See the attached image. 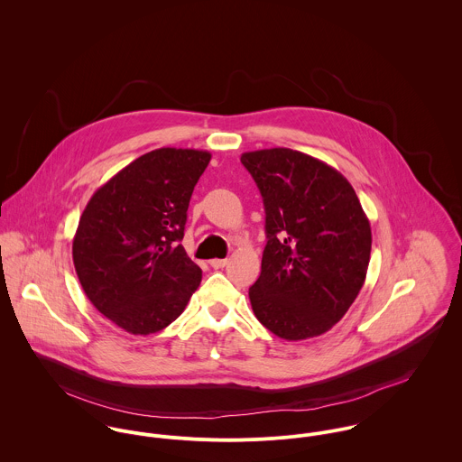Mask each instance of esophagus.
<instances>
[{"label":"esophagus","instance_id":"esophagus-1","mask_svg":"<svg viewBox=\"0 0 462 462\" xmlns=\"http://www.w3.org/2000/svg\"><path fill=\"white\" fill-rule=\"evenodd\" d=\"M209 264H211L213 268H217V270H218V268H224V266L227 264V260H211Z\"/></svg>","mask_w":462,"mask_h":462}]
</instances>
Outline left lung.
I'll return each instance as SVG.
<instances>
[{
  "label": "left lung",
  "mask_w": 462,
  "mask_h": 462,
  "mask_svg": "<svg viewBox=\"0 0 462 462\" xmlns=\"http://www.w3.org/2000/svg\"><path fill=\"white\" fill-rule=\"evenodd\" d=\"M264 204L262 273L249 288L256 319L299 341L332 329L361 291L372 227L352 185L319 158L273 147L242 154Z\"/></svg>",
  "instance_id": "1"
}]
</instances>
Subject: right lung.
<instances>
[{"mask_svg":"<svg viewBox=\"0 0 462 462\" xmlns=\"http://www.w3.org/2000/svg\"><path fill=\"white\" fill-rule=\"evenodd\" d=\"M209 160L208 151L154 149L87 202L72 262L88 300L117 328L136 336L165 329L198 290L202 270L176 242Z\"/></svg>","mask_w":462,"mask_h":462,"instance_id":"1","label":"right lung"}]
</instances>
